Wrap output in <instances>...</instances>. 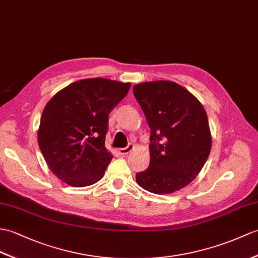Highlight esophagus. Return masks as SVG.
Returning <instances> with one entry per match:
<instances>
[{"label":"esophagus","mask_w":258,"mask_h":258,"mask_svg":"<svg viewBox=\"0 0 258 258\" xmlns=\"http://www.w3.org/2000/svg\"><path fill=\"white\" fill-rule=\"evenodd\" d=\"M134 149V145L133 144H127L126 147H123V148H119L118 149V153L121 155H126L128 154L130 152H132Z\"/></svg>","instance_id":"1"}]
</instances>
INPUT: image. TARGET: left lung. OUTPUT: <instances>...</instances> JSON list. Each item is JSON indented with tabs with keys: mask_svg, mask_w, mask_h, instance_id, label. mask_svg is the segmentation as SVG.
<instances>
[{
	"mask_svg": "<svg viewBox=\"0 0 258 258\" xmlns=\"http://www.w3.org/2000/svg\"><path fill=\"white\" fill-rule=\"evenodd\" d=\"M133 93L151 128V163L136 173V181L149 192H175L194 180L210 154L207 113L197 98L172 81L143 82Z\"/></svg>",
	"mask_w": 258,
	"mask_h": 258,
	"instance_id": "1",
	"label": "left lung"
}]
</instances>
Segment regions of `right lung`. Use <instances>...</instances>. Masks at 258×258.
<instances>
[{
    "label": "right lung",
    "mask_w": 258,
    "mask_h": 258,
    "mask_svg": "<svg viewBox=\"0 0 258 258\" xmlns=\"http://www.w3.org/2000/svg\"><path fill=\"white\" fill-rule=\"evenodd\" d=\"M131 85L103 78L71 83L48 102L38 130L40 152L55 175L73 187L103 177L112 155L105 148L111 111Z\"/></svg>",
    "instance_id": "obj_1"
}]
</instances>
